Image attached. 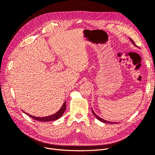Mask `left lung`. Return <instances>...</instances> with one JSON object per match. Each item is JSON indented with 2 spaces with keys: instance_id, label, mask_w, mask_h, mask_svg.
<instances>
[{
  "instance_id": "8db88e82",
  "label": "left lung",
  "mask_w": 155,
  "mask_h": 155,
  "mask_svg": "<svg viewBox=\"0 0 155 155\" xmlns=\"http://www.w3.org/2000/svg\"><path fill=\"white\" fill-rule=\"evenodd\" d=\"M130 41H131V42H132V43H133V44L135 46H137V45H135V43H134V41L132 40V39H130ZM92 113L94 114V115L95 116V117H96V118L97 119V120H99L100 121H102V122H104V123H105V124H118V122H112V121H107V120H104V119H102V118H100V117H99V116H98L97 114H96V113H95V112H94V110H92Z\"/></svg>"
}]
</instances>
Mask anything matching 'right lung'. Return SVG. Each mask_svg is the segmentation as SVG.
<instances>
[{"instance_id":"1","label":"right lung","mask_w":155,"mask_h":155,"mask_svg":"<svg viewBox=\"0 0 155 155\" xmlns=\"http://www.w3.org/2000/svg\"><path fill=\"white\" fill-rule=\"evenodd\" d=\"M65 110H66V101H64V103L63 104V105H62V107H61V109L57 112H55V114H54L52 115L48 116L36 117V116H31L29 114L26 113V112H25L24 110H22V111H23V112H25V114H26L28 116H29L30 117H31V118H33L34 120L39 121H50L57 120L59 118H60L62 116V115L64 114Z\"/></svg>"}]
</instances>
